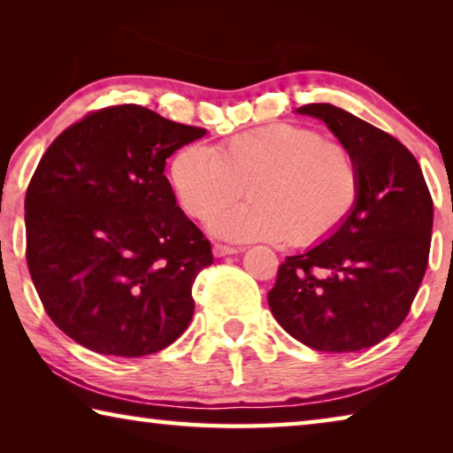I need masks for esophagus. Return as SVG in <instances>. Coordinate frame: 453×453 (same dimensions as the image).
Segmentation results:
<instances>
[{
    "instance_id": "34e87169",
    "label": "esophagus",
    "mask_w": 453,
    "mask_h": 453,
    "mask_svg": "<svg viewBox=\"0 0 453 453\" xmlns=\"http://www.w3.org/2000/svg\"><path fill=\"white\" fill-rule=\"evenodd\" d=\"M240 251H242V248H234V245H226V243H216V245H213V256H216V257L240 254Z\"/></svg>"
}]
</instances>
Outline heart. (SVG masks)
<instances>
[{"instance_id":"obj_1","label":"heart","mask_w":453,"mask_h":453,"mask_svg":"<svg viewBox=\"0 0 453 453\" xmlns=\"http://www.w3.org/2000/svg\"><path fill=\"white\" fill-rule=\"evenodd\" d=\"M172 181L189 216L213 219L234 240L316 245L354 213L362 191L359 167L346 145L308 126L270 124L221 142L216 151L186 145L172 164Z\"/></svg>"}]
</instances>
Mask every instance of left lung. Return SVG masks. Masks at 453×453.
<instances>
[{
    "label": "left lung",
    "instance_id": "8db88e82",
    "mask_svg": "<svg viewBox=\"0 0 453 453\" xmlns=\"http://www.w3.org/2000/svg\"><path fill=\"white\" fill-rule=\"evenodd\" d=\"M354 153L356 210L316 248L283 259L267 294L273 318L318 351L372 348L402 326L424 280L434 202L413 153L332 104L302 105Z\"/></svg>",
    "mask_w": 453,
    "mask_h": 453
}]
</instances>
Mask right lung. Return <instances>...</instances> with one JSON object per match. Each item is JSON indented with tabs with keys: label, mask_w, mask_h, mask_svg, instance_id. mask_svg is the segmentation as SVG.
<instances>
[{
	"label": "right lung",
	"mask_w": 453,
	"mask_h": 453,
	"mask_svg": "<svg viewBox=\"0 0 453 453\" xmlns=\"http://www.w3.org/2000/svg\"><path fill=\"white\" fill-rule=\"evenodd\" d=\"M203 135L126 104L83 116L43 153L26 194V259L48 316L80 346L142 357L186 332L213 256L164 167Z\"/></svg>",
	"instance_id": "add662e5"
}]
</instances>
